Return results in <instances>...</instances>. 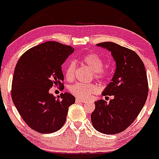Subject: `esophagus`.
Returning <instances> with one entry per match:
<instances>
[{
	"mask_svg": "<svg viewBox=\"0 0 159 159\" xmlns=\"http://www.w3.org/2000/svg\"><path fill=\"white\" fill-rule=\"evenodd\" d=\"M87 101L84 100V99H79V98H76V102H80V103H84Z\"/></svg>",
	"mask_w": 159,
	"mask_h": 159,
	"instance_id": "1",
	"label": "esophagus"
}]
</instances>
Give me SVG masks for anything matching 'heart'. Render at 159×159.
<instances>
[{
    "mask_svg": "<svg viewBox=\"0 0 159 159\" xmlns=\"http://www.w3.org/2000/svg\"><path fill=\"white\" fill-rule=\"evenodd\" d=\"M82 61L94 71V75L97 78L102 79L105 78V72L104 71L103 59L94 53L85 54L82 57ZM75 63L71 61L68 64L65 68V75L68 81H72L75 78ZM70 91L75 97L81 99H87L98 91V87L94 84H83L76 83L70 87Z\"/></svg>",
    "mask_w": 159,
    "mask_h": 159,
    "instance_id": "obj_1",
    "label": "heart"
}]
</instances>
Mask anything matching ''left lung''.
Here are the masks:
<instances>
[{"label":"left lung","instance_id":"obj_1","mask_svg":"<svg viewBox=\"0 0 159 159\" xmlns=\"http://www.w3.org/2000/svg\"><path fill=\"white\" fill-rule=\"evenodd\" d=\"M111 53L116 69L102 95H113L109 103L95 102L91 119L94 128L103 134H118L135 120L147 100L148 84L145 65L132 50L113 42L96 44ZM108 98V97H107Z\"/></svg>","mask_w":159,"mask_h":159}]
</instances>
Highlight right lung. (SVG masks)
<instances>
[{"label": "right lung", "instance_id": "right-lung-1", "mask_svg": "<svg viewBox=\"0 0 159 159\" xmlns=\"http://www.w3.org/2000/svg\"><path fill=\"white\" fill-rule=\"evenodd\" d=\"M72 47L48 41L27 51L17 61L11 97L28 126L39 133H53L65 124L68 108L75 98L68 92L56 98L49 90L64 88L61 65L74 52Z\"/></svg>", "mask_w": 159, "mask_h": 159}]
</instances>
